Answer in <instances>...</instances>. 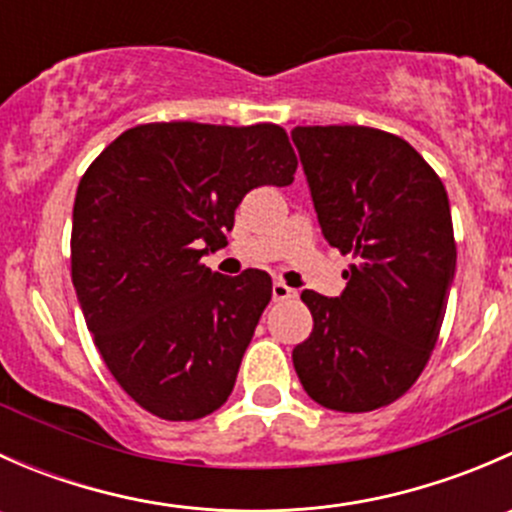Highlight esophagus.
<instances>
[{
  "instance_id": "1",
  "label": "esophagus",
  "mask_w": 512,
  "mask_h": 512,
  "mask_svg": "<svg viewBox=\"0 0 512 512\" xmlns=\"http://www.w3.org/2000/svg\"><path fill=\"white\" fill-rule=\"evenodd\" d=\"M292 297H297V289L285 285V282H275V285H272V299H275V302H285V299Z\"/></svg>"
}]
</instances>
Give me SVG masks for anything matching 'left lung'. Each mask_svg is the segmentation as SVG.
Listing matches in <instances>:
<instances>
[{
    "instance_id": "1",
    "label": "left lung",
    "mask_w": 512,
    "mask_h": 512,
    "mask_svg": "<svg viewBox=\"0 0 512 512\" xmlns=\"http://www.w3.org/2000/svg\"><path fill=\"white\" fill-rule=\"evenodd\" d=\"M324 237L354 265L339 297L304 289L312 334L292 352L304 391L344 414L404 396L438 342L456 275L451 205L436 170L394 133L297 126Z\"/></svg>"
}]
</instances>
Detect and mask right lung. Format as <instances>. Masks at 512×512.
<instances>
[{
    "mask_svg": "<svg viewBox=\"0 0 512 512\" xmlns=\"http://www.w3.org/2000/svg\"><path fill=\"white\" fill-rule=\"evenodd\" d=\"M294 170L275 123H143L89 165L74 200L71 280L96 349L141 409L195 421L227 401L272 280L200 260L227 245L252 188L289 185Z\"/></svg>",
    "mask_w": 512,
    "mask_h": 512,
    "instance_id": "right-lung-1",
    "label": "right lung"
}]
</instances>
